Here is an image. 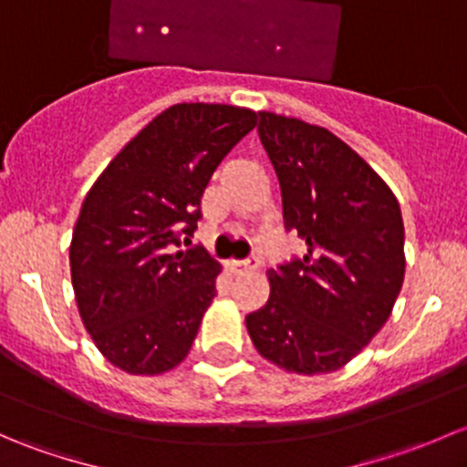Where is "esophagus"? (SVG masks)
Returning a JSON list of instances; mask_svg holds the SVG:
<instances>
[{
    "label": "esophagus",
    "instance_id": "34e87169",
    "mask_svg": "<svg viewBox=\"0 0 467 467\" xmlns=\"http://www.w3.org/2000/svg\"><path fill=\"white\" fill-rule=\"evenodd\" d=\"M234 273H242V271H255L260 266V257H251V260H233L228 264Z\"/></svg>",
    "mask_w": 467,
    "mask_h": 467
}]
</instances>
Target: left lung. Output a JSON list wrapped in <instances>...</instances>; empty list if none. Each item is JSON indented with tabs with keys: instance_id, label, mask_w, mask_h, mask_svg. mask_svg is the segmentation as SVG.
I'll list each match as a JSON object with an SVG mask.
<instances>
[{
	"instance_id": "obj_1",
	"label": "left lung",
	"mask_w": 467,
	"mask_h": 467,
	"mask_svg": "<svg viewBox=\"0 0 467 467\" xmlns=\"http://www.w3.org/2000/svg\"><path fill=\"white\" fill-rule=\"evenodd\" d=\"M285 228L303 260L268 271L271 296L246 327L264 359L298 375L332 373L389 321L404 282L400 203L343 140L296 117L260 112Z\"/></svg>"
}]
</instances>
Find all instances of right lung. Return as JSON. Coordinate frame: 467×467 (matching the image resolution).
Wrapping results in <instances>:
<instances>
[{"instance_id": "right-lung-1", "label": "right lung", "mask_w": 467, "mask_h": 467, "mask_svg": "<svg viewBox=\"0 0 467 467\" xmlns=\"http://www.w3.org/2000/svg\"><path fill=\"white\" fill-rule=\"evenodd\" d=\"M257 112L176 103L144 126L88 192L69 244L78 314L94 346L130 375L176 368L216 296L219 262L187 248L212 173Z\"/></svg>"}]
</instances>
